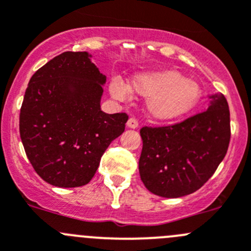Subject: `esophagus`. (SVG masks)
<instances>
[{"label":"esophagus","mask_w":251,"mask_h":251,"mask_svg":"<svg viewBox=\"0 0 251 251\" xmlns=\"http://www.w3.org/2000/svg\"><path fill=\"white\" fill-rule=\"evenodd\" d=\"M127 127L128 128H133V129H135V128H138L139 127V123H138V121L135 118H129L128 119V122H127Z\"/></svg>","instance_id":"1"}]
</instances>
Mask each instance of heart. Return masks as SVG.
<instances>
[{"mask_svg":"<svg viewBox=\"0 0 251 251\" xmlns=\"http://www.w3.org/2000/svg\"><path fill=\"white\" fill-rule=\"evenodd\" d=\"M130 91L148 97L147 112L160 121L178 118L192 111L200 99L201 87L175 70L143 73L133 76L129 85L119 78L109 82V92L118 101H127Z\"/></svg>","mask_w":251,"mask_h":251,"instance_id":"obj_1","label":"heart"}]
</instances>
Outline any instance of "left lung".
Listing matches in <instances>:
<instances>
[{"label":"left lung","mask_w":251,"mask_h":251,"mask_svg":"<svg viewBox=\"0 0 251 251\" xmlns=\"http://www.w3.org/2000/svg\"><path fill=\"white\" fill-rule=\"evenodd\" d=\"M207 111L165 127H143L139 174L156 196L177 199L201 188L217 170L230 140V113L223 95Z\"/></svg>","instance_id":"1"}]
</instances>
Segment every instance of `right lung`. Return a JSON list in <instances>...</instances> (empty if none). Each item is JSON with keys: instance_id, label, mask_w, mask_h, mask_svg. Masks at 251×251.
<instances>
[{"instance_id": "right-lung-1", "label": "right lung", "mask_w": 251, "mask_h": 251, "mask_svg": "<svg viewBox=\"0 0 251 251\" xmlns=\"http://www.w3.org/2000/svg\"><path fill=\"white\" fill-rule=\"evenodd\" d=\"M86 51H65L35 71L20 113L28 160L44 181L78 187L91 181L127 113L101 111L106 76Z\"/></svg>"}]
</instances>
